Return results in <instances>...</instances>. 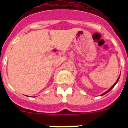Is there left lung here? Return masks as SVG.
I'll return each mask as SVG.
<instances>
[{
  "label": "left lung",
  "mask_w": 128,
  "mask_h": 128,
  "mask_svg": "<svg viewBox=\"0 0 128 128\" xmlns=\"http://www.w3.org/2000/svg\"><path fill=\"white\" fill-rule=\"evenodd\" d=\"M119 78H120V76H119V77H118V79H117V81H116V82H115V84H114V85H113V86H112L111 87V88H110V89H109V90H107V91H106V92H105L104 93H103V94H101V95H100V96H103V95L106 94V93H108V92H110V90H112V88H114V86H115V84H117V82H118V80H119Z\"/></svg>",
  "instance_id": "left-lung-1"
}]
</instances>
